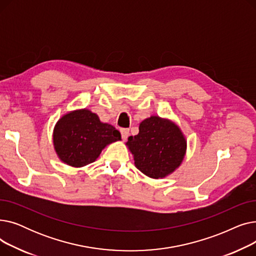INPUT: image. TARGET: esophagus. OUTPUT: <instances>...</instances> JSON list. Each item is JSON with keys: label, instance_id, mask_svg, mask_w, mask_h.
I'll list each match as a JSON object with an SVG mask.
<instances>
[{"label": "esophagus", "instance_id": "1", "mask_svg": "<svg viewBox=\"0 0 256 256\" xmlns=\"http://www.w3.org/2000/svg\"><path fill=\"white\" fill-rule=\"evenodd\" d=\"M128 128H121L120 130V132H121V137H122V140L126 141L128 137Z\"/></svg>", "mask_w": 256, "mask_h": 256}]
</instances>
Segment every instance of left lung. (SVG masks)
Instances as JSON below:
<instances>
[{"mask_svg": "<svg viewBox=\"0 0 256 256\" xmlns=\"http://www.w3.org/2000/svg\"><path fill=\"white\" fill-rule=\"evenodd\" d=\"M126 145L135 166L154 180L169 176L182 165L186 152L180 128L168 118L154 115L141 121L138 135L128 137Z\"/></svg>", "mask_w": 256, "mask_h": 256, "instance_id": "1", "label": "left lung"}]
</instances>
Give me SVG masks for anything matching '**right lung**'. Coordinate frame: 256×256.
Masks as SVG:
<instances>
[{
  "label": "right lung",
  "mask_w": 256,
  "mask_h": 256,
  "mask_svg": "<svg viewBox=\"0 0 256 256\" xmlns=\"http://www.w3.org/2000/svg\"><path fill=\"white\" fill-rule=\"evenodd\" d=\"M121 140L119 130L102 122L89 109H78L62 115L54 126V150L61 162L74 168L93 163L102 150Z\"/></svg>",
  "instance_id": "1"
}]
</instances>
